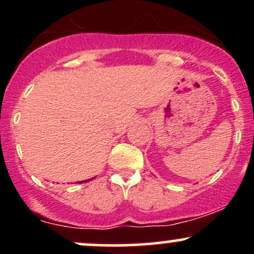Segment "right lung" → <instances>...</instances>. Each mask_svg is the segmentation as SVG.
Here are the masks:
<instances>
[{
  "mask_svg": "<svg viewBox=\"0 0 254 254\" xmlns=\"http://www.w3.org/2000/svg\"><path fill=\"white\" fill-rule=\"evenodd\" d=\"M89 180H92V179H89ZM89 180H83V182H80L78 184H81V183H84V182H89Z\"/></svg>",
  "mask_w": 254,
  "mask_h": 254,
  "instance_id": "add662e5",
  "label": "right lung"
}]
</instances>
